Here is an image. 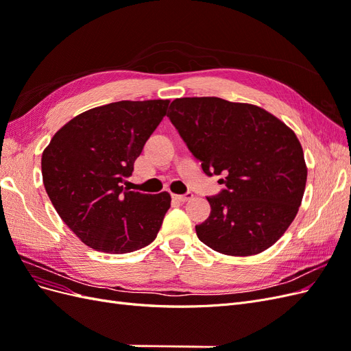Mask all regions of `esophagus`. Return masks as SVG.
<instances>
[{"label": "esophagus", "mask_w": 351, "mask_h": 351, "mask_svg": "<svg viewBox=\"0 0 351 351\" xmlns=\"http://www.w3.org/2000/svg\"><path fill=\"white\" fill-rule=\"evenodd\" d=\"M174 199H176L177 202H187V200H190V199H193V193H192V192H187V193H184V195H174Z\"/></svg>", "instance_id": "1"}]
</instances>
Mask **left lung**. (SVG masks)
I'll return each instance as SVG.
<instances>
[{"mask_svg":"<svg viewBox=\"0 0 351 351\" xmlns=\"http://www.w3.org/2000/svg\"><path fill=\"white\" fill-rule=\"evenodd\" d=\"M169 121L209 177L226 189L206 197L209 218L196 226L202 243L230 256L271 247L290 227L307 169L293 130L256 105L215 97L180 98Z\"/></svg>","mask_w":351,"mask_h":351,"instance_id":"1","label":"left lung"}]
</instances>
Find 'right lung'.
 <instances>
[{"mask_svg":"<svg viewBox=\"0 0 351 351\" xmlns=\"http://www.w3.org/2000/svg\"><path fill=\"white\" fill-rule=\"evenodd\" d=\"M169 101H120L74 117L42 154V178L61 219L86 246L129 253L152 243L171 196L123 187Z\"/></svg>","mask_w":351,"mask_h":351,"instance_id":"1","label":"right lung"}]
</instances>
